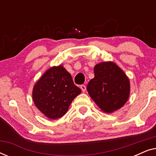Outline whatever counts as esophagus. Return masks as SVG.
Listing matches in <instances>:
<instances>
[{"mask_svg":"<svg viewBox=\"0 0 156 156\" xmlns=\"http://www.w3.org/2000/svg\"><path fill=\"white\" fill-rule=\"evenodd\" d=\"M80 89H82V92H85V91H86V89H87L86 86H85V85H81V86H80Z\"/></svg>","mask_w":156,"mask_h":156,"instance_id":"1","label":"esophagus"}]
</instances>
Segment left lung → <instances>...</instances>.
Masks as SVG:
<instances>
[{
    "label": "left lung",
    "instance_id": "left-lung-1",
    "mask_svg": "<svg viewBox=\"0 0 156 156\" xmlns=\"http://www.w3.org/2000/svg\"><path fill=\"white\" fill-rule=\"evenodd\" d=\"M94 77L87 89L101 111L107 114L119 110L130 95V81L125 72L114 62H104L94 66Z\"/></svg>",
    "mask_w": 156,
    "mask_h": 156
}]
</instances>
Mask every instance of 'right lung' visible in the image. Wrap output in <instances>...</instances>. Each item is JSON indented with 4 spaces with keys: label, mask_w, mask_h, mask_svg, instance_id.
Here are the masks:
<instances>
[{
    "label": "right lung",
    "mask_w": 156,
    "mask_h": 156,
    "mask_svg": "<svg viewBox=\"0 0 156 156\" xmlns=\"http://www.w3.org/2000/svg\"><path fill=\"white\" fill-rule=\"evenodd\" d=\"M82 90L74 84L72 76L62 65L49 68L33 87L36 107L50 119L63 116L74 98Z\"/></svg>",
    "instance_id": "right-lung-1"
}]
</instances>
